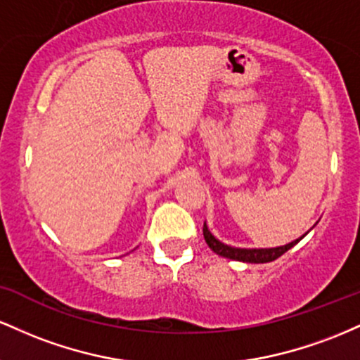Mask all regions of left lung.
Returning <instances> with one entry per match:
<instances>
[{
    "mask_svg": "<svg viewBox=\"0 0 360 360\" xmlns=\"http://www.w3.org/2000/svg\"><path fill=\"white\" fill-rule=\"evenodd\" d=\"M204 238H205V243L209 245V248L212 250L214 253H217L219 257L229 258V260H236V262H245V264H267V262H274L277 260L278 257L284 255L288 250L292 248L294 245H297L300 241L304 238L302 234L301 238L297 240L290 241L288 245H282V246H276V248H236V246H229L223 243V241L217 240L214 234L209 231L207 224L204 223Z\"/></svg>",
    "mask_w": 360,
    "mask_h": 360,
    "instance_id": "1",
    "label": "left lung"
}]
</instances>
